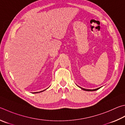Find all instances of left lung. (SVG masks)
I'll return each mask as SVG.
<instances>
[{"label":"left lung","instance_id":"1","mask_svg":"<svg viewBox=\"0 0 125 125\" xmlns=\"http://www.w3.org/2000/svg\"><path fill=\"white\" fill-rule=\"evenodd\" d=\"M80 88H81L82 90H83L86 91H96V90H97L99 89V88H100L101 87L98 88H96V89H94V90H88V89H85V88H82V87H80Z\"/></svg>","mask_w":125,"mask_h":125}]
</instances>
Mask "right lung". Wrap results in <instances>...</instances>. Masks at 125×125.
I'll return each instance as SVG.
<instances>
[{
	"mask_svg": "<svg viewBox=\"0 0 125 125\" xmlns=\"http://www.w3.org/2000/svg\"><path fill=\"white\" fill-rule=\"evenodd\" d=\"M45 90H44V91H45ZM40 91V92H42V91ZM39 92H35V93H39Z\"/></svg>",
	"mask_w": 125,
	"mask_h": 125,
	"instance_id": "obj_1",
	"label": "right lung"
}]
</instances>
